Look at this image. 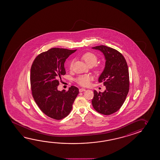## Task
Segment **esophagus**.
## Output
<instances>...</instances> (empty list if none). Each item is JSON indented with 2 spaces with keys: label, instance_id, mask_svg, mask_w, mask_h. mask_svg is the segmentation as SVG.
Returning <instances> with one entry per match:
<instances>
[{
  "label": "esophagus",
  "instance_id": "1",
  "mask_svg": "<svg viewBox=\"0 0 160 160\" xmlns=\"http://www.w3.org/2000/svg\"><path fill=\"white\" fill-rule=\"evenodd\" d=\"M86 91L85 88H80L79 89V92H83V91Z\"/></svg>",
  "mask_w": 160,
  "mask_h": 160
}]
</instances>
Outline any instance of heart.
<instances>
[{"label":"heart","mask_w":160,"mask_h":160,"mask_svg":"<svg viewBox=\"0 0 160 160\" xmlns=\"http://www.w3.org/2000/svg\"><path fill=\"white\" fill-rule=\"evenodd\" d=\"M82 59L88 65H94L98 62V57L92 52H87L82 55ZM73 65V61L72 60L69 62V67L72 68ZM92 79V77L89 75H81L76 78V82L81 86H87L89 84V82Z\"/></svg>","instance_id":"b5f03b06"}]
</instances>
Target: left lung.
<instances>
[{"mask_svg": "<svg viewBox=\"0 0 160 160\" xmlns=\"http://www.w3.org/2000/svg\"><path fill=\"white\" fill-rule=\"evenodd\" d=\"M92 49L100 51L105 57V64L98 81L103 82V92L94 91L92 103L96 111L108 115L119 110L124 102L129 87L127 63L122 55L115 49L100 45Z\"/></svg>", "mask_w": 160, "mask_h": 160, "instance_id": "1", "label": "left lung"}]
</instances>
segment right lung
<instances>
[{"instance_id":"right-lung-1","label":"right lung","mask_w":160,"mask_h":160,"mask_svg":"<svg viewBox=\"0 0 160 160\" xmlns=\"http://www.w3.org/2000/svg\"><path fill=\"white\" fill-rule=\"evenodd\" d=\"M76 50L52 48L38 55L31 68L33 98L41 110L52 119L68 116L79 93L78 88L73 86L67 92L58 89L60 79L66 73L65 60Z\"/></svg>"}]
</instances>
